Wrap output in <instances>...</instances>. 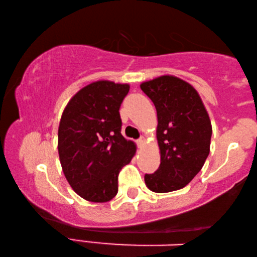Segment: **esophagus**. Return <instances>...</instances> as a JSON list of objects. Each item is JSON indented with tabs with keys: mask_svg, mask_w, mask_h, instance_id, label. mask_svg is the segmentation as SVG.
Returning <instances> with one entry per match:
<instances>
[{
	"mask_svg": "<svg viewBox=\"0 0 257 257\" xmlns=\"http://www.w3.org/2000/svg\"><path fill=\"white\" fill-rule=\"evenodd\" d=\"M145 144H146V138L145 137H141L137 141V145H138L139 149H143V147L145 146Z\"/></svg>",
	"mask_w": 257,
	"mask_h": 257,
	"instance_id": "esophagus-1",
	"label": "esophagus"
}]
</instances>
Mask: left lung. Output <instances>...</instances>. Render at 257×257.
<instances>
[{
    "label": "left lung",
    "mask_w": 257,
    "mask_h": 257,
    "mask_svg": "<svg viewBox=\"0 0 257 257\" xmlns=\"http://www.w3.org/2000/svg\"><path fill=\"white\" fill-rule=\"evenodd\" d=\"M141 88L158 113L156 137L161 163L145 175L154 193L179 190L201 171L210 153L212 124L197 90L175 76H161L142 82Z\"/></svg>",
    "instance_id": "8db88e82"
}]
</instances>
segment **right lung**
<instances>
[{
	"label": "right lung",
	"instance_id": "add662e5",
	"mask_svg": "<svg viewBox=\"0 0 257 257\" xmlns=\"http://www.w3.org/2000/svg\"><path fill=\"white\" fill-rule=\"evenodd\" d=\"M128 84L98 80L73 95L61 116L58 150L69 185L86 201L105 203L118 193V176L136 153L121 135L119 108Z\"/></svg>",
	"mask_w": 257,
	"mask_h": 257
}]
</instances>
